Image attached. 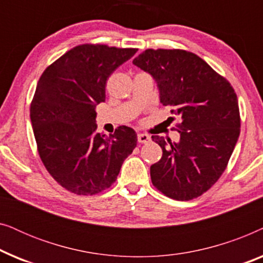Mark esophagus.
Here are the masks:
<instances>
[{
  "label": "esophagus",
  "mask_w": 263,
  "mask_h": 263,
  "mask_svg": "<svg viewBox=\"0 0 263 263\" xmlns=\"http://www.w3.org/2000/svg\"><path fill=\"white\" fill-rule=\"evenodd\" d=\"M149 140H151L149 135H147V134H139L138 135L139 143H146V142H148Z\"/></svg>",
  "instance_id": "1"
}]
</instances>
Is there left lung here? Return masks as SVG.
Returning <instances> with one entry per match:
<instances>
[{
	"label": "left lung",
	"instance_id": "obj_1",
	"mask_svg": "<svg viewBox=\"0 0 263 263\" xmlns=\"http://www.w3.org/2000/svg\"><path fill=\"white\" fill-rule=\"evenodd\" d=\"M133 63L154 79L160 103L181 118L178 142L152 136L163 149L160 160L151 166L153 185L174 200L195 199L218 181L238 140L235 89L202 59L184 50L148 49Z\"/></svg>",
	"mask_w": 263,
	"mask_h": 263
}]
</instances>
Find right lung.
Returning a JSON list of instances; mask_svg holds the SVG:
<instances>
[{
    "label": "right lung",
    "mask_w": 263,
    "mask_h": 263,
    "mask_svg": "<svg viewBox=\"0 0 263 263\" xmlns=\"http://www.w3.org/2000/svg\"><path fill=\"white\" fill-rule=\"evenodd\" d=\"M136 51L79 45L39 79L30 110L35 142L46 170L68 192L95 195L109 188L136 147L138 135L125 125L109 138L96 133V106L105 102L107 79Z\"/></svg>",
    "instance_id": "1"
}]
</instances>
